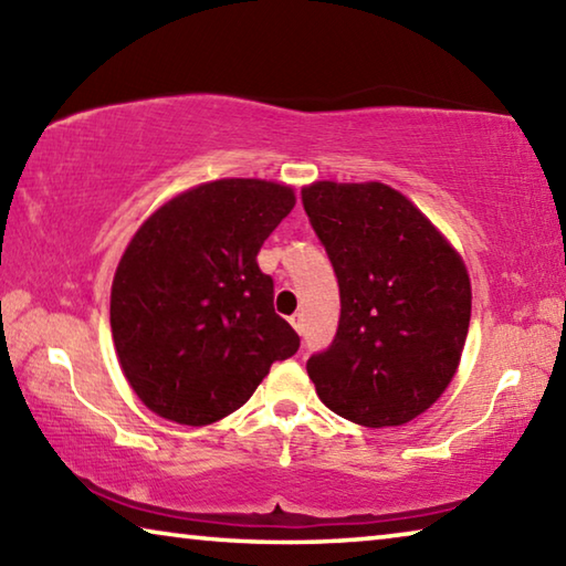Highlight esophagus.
Returning a JSON list of instances; mask_svg holds the SVG:
<instances>
[{
  "label": "esophagus",
  "instance_id": "1",
  "mask_svg": "<svg viewBox=\"0 0 566 566\" xmlns=\"http://www.w3.org/2000/svg\"><path fill=\"white\" fill-rule=\"evenodd\" d=\"M290 324H292L296 334H302V329H304V317H302L300 312H296V314H292V317H290Z\"/></svg>",
  "mask_w": 566,
  "mask_h": 566
}]
</instances>
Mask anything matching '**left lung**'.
I'll list each match as a JSON object with an SVG mask.
<instances>
[{
	"label": "left lung",
	"mask_w": 566,
	"mask_h": 566,
	"mask_svg": "<svg viewBox=\"0 0 566 566\" xmlns=\"http://www.w3.org/2000/svg\"><path fill=\"white\" fill-rule=\"evenodd\" d=\"M302 202L342 296L337 337L306 375L354 424H407L444 395L462 359L472 317L462 254L381 181H312Z\"/></svg>",
	"instance_id": "obj_1"
}]
</instances>
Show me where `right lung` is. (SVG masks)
Wrapping results in <instances>:
<instances>
[{
  "label": "right lung",
  "instance_id": "add662e5",
  "mask_svg": "<svg viewBox=\"0 0 566 566\" xmlns=\"http://www.w3.org/2000/svg\"><path fill=\"white\" fill-rule=\"evenodd\" d=\"M294 202L282 181L214 179L167 199L129 239L112 282V339L124 379L161 419H224L300 349L256 264Z\"/></svg>",
  "mask_w": 566,
  "mask_h": 566
}]
</instances>
